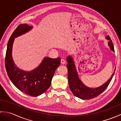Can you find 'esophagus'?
<instances>
[{
  "instance_id": "esophagus-1",
  "label": "esophagus",
  "mask_w": 121,
  "mask_h": 121,
  "mask_svg": "<svg viewBox=\"0 0 121 121\" xmlns=\"http://www.w3.org/2000/svg\"><path fill=\"white\" fill-rule=\"evenodd\" d=\"M61 64H62V65H65V64L66 63V61L65 60H64L63 59H62L61 60Z\"/></svg>"
}]
</instances>
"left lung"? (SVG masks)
<instances>
[{
    "mask_svg": "<svg viewBox=\"0 0 121 121\" xmlns=\"http://www.w3.org/2000/svg\"><path fill=\"white\" fill-rule=\"evenodd\" d=\"M106 39L108 42V46L113 52H114V46L111 38L109 35L106 36ZM67 66L68 70V81L70 88L72 93L77 97L83 100H88L94 98L101 94L107 87L112 79L115 73V68L113 73L110 78L100 86L96 88H91L86 86L79 78L78 71L75 65V62L71 56H69L66 58Z\"/></svg>",
    "mask_w": 121,
    "mask_h": 121,
    "instance_id": "obj_1",
    "label": "left lung"
}]
</instances>
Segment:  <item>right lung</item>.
I'll return each instance as SVG.
<instances>
[{"mask_svg":"<svg viewBox=\"0 0 121 121\" xmlns=\"http://www.w3.org/2000/svg\"><path fill=\"white\" fill-rule=\"evenodd\" d=\"M33 26L22 24L13 32L7 44L5 65L10 80L20 91L30 96L37 97L49 88L56 69L60 65V58L45 57L42 62L34 70H21L14 63L12 58V47L14 38L32 30Z\"/></svg>","mask_w":121,"mask_h":121,"instance_id":"add662e5","label":"right lung"}]
</instances>
